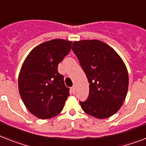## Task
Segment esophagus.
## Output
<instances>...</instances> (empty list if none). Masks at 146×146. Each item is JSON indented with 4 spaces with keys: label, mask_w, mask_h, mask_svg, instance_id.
Wrapping results in <instances>:
<instances>
[{
    "label": "esophagus",
    "mask_w": 146,
    "mask_h": 146,
    "mask_svg": "<svg viewBox=\"0 0 146 146\" xmlns=\"http://www.w3.org/2000/svg\"><path fill=\"white\" fill-rule=\"evenodd\" d=\"M75 90H76L75 86H72V93H73V94L75 93Z\"/></svg>",
    "instance_id": "esophagus-1"
}]
</instances>
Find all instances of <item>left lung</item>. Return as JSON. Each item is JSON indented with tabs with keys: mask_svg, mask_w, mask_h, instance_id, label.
I'll list each match as a JSON object with an SVG mask.
<instances>
[{
	"mask_svg": "<svg viewBox=\"0 0 146 146\" xmlns=\"http://www.w3.org/2000/svg\"><path fill=\"white\" fill-rule=\"evenodd\" d=\"M72 50L90 83L87 100L80 102L82 109L98 119L110 117L127 96L129 79L123 60L113 48L96 39L75 41Z\"/></svg>",
	"mask_w": 146,
	"mask_h": 146,
	"instance_id": "left-lung-1",
	"label": "left lung"
}]
</instances>
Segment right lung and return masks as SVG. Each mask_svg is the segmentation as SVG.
Instances as JSON below:
<instances>
[{
	"instance_id": "1",
	"label": "right lung",
	"mask_w": 146,
	"mask_h": 146,
	"mask_svg": "<svg viewBox=\"0 0 146 146\" xmlns=\"http://www.w3.org/2000/svg\"><path fill=\"white\" fill-rule=\"evenodd\" d=\"M71 41L52 39L37 45L25 59L19 75V90L25 107L38 119L62 111L69 96L58 65L72 48Z\"/></svg>"
}]
</instances>
